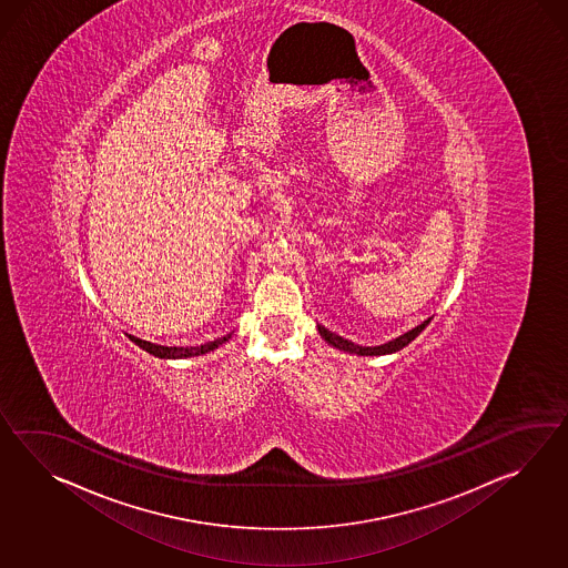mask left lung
<instances>
[{"instance_id":"left-lung-1","label":"left lung","mask_w":568,"mask_h":568,"mask_svg":"<svg viewBox=\"0 0 568 568\" xmlns=\"http://www.w3.org/2000/svg\"><path fill=\"white\" fill-rule=\"evenodd\" d=\"M429 320H432V317L424 320L416 328H412L409 332L402 334V336L385 342V344H378V346H361V344H354V342L346 341V338H342L338 334L329 332V329L324 328V326H317V332H320V336H322L324 341L328 342L329 346L338 348L342 353L358 354V356H383V354L397 353V351L405 348L409 342L416 341V336H419V332L428 326Z\"/></svg>"}]
</instances>
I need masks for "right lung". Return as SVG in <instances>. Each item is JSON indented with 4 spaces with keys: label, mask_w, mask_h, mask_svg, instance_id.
<instances>
[{
    "label": "right lung",
    "mask_w": 568,
    "mask_h": 568,
    "mask_svg": "<svg viewBox=\"0 0 568 568\" xmlns=\"http://www.w3.org/2000/svg\"><path fill=\"white\" fill-rule=\"evenodd\" d=\"M230 336L232 334H226L222 338H215L214 342H207V344H202V346H185V348L183 346H159V344H151V342L140 341V338H132V336L130 338H132L136 346L152 354V356L171 361V358H191V356H202V354L212 353L217 346H222Z\"/></svg>",
    "instance_id": "right-lung-1"
}]
</instances>
